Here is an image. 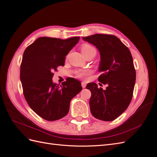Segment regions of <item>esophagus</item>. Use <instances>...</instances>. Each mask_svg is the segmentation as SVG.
<instances>
[{
  "label": "esophagus",
  "instance_id": "esophagus-1",
  "mask_svg": "<svg viewBox=\"0 0 157 157\" xmlns=\"http://www.w3.org/2000/svg\"><path fill=\"white\" fill-rule=\"evenodd\" d=\"M81 85H82V87L83 88H84L85 87H86V83L85 82H82Z\"/></svg>",
  "mask_w": 157,
  "mask_h": 157
}]
</instances>
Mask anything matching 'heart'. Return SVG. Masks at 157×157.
<instances>
[{
    "label": "heart",
    "instance_id": "heart-1",
    "mask_svg": "<svg viewBox=\"0 0 157 157\" xmlns=\"http://www.w3.org/2000/svg\"><path fill=\"white\" fill-rule=\"evenodd\" d=\"M81 52L83 54V55H85L86 54L90 53V52H94L96 53V50L95 49L94 47H93L92 46H91L90 44H84L81 46ZM90 71L88 70H82V71H79L78 72H77L76 73V77L77 78H82L84 79L86 78V77L89 75Z\"/></svg>",
    "mask_w": 157,
    "mask_h": 157
}]
</instances>
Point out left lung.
I'll list each match as a JSON object with an SVG mask.
<instances>
[{
  "mask_svg": "<svg viewBox=\"0 0 157 157\" xmlns=\"http://www.w3.org/2000/svg\"><path fill=\"white\" fill-rule=\"evenodd\" d=\"M96 46L101 56L98 81L107 84L105 90L88 83L91 92L90 111L99 120L112 121L125 111L132 101L136 82V70L130 50L116 36L96 34L83 37Z\"/></svg>",
  "mask_w": 157,
  "mask_h": 157,
  "instance_id": "8db88e82",
  "label": "left lung"
}]
</instances>
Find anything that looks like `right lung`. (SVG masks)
Listing matches in <instances>:
<instances>
[{"label":"right lung","mask_w":157,"mask_h":157,"mask_svg":"<svg viewBox=\"0 0 157 157\" xmlns=\"http://www.w3.org/2000/svg\"><path fill=\"white\" fill-rule=\"evenodd\" d=\"M79 39L40 37L23 53L20 66L23 95L33 111L48 121L67 115L71 100L82 89L80 82L73 78L59 86L52 82L53 72L64 66L65 56Z\"/></svg>","instance_id":"add662e5"}]
</instances>
